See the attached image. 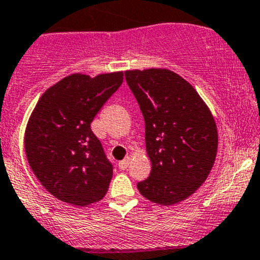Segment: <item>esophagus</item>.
I'll use <instances>...</instances> for the list:
<instances>
[{
    "label": "esophagus",
    "mask_w": 260,
    "mask_h": 260,
    "mask_svg": "<svg viewBox=\"0 0 260 260\" xmlns=\"http://www.w3.org/2000/svg\"><path fill=\"white\" fill-rule=\"evenodd\" d=\"M129 163H131V158L129 156H127V158L123 159L121 162H119V168H120V170H125V168L129 166Z\"/></svg>",
    "instance_id": "esophagus-1"
}]
</instances>
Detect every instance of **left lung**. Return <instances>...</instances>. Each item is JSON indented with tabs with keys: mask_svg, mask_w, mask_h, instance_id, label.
<instances>
[{
	"mask_svg": "<svg viewBox=\"0 0 260 260\" xmlns=\"http://www.w3.org/2000/svg\"><path fill=\"white\" fill-rule=\"evenodd\" d=\"M125 80L145 120L150 176L137 184L146 200L171 206L190 197L217 153L211 111L193 86L167 69L128 70Z\"/></svg>",
	"mask_w": 260,
	"mask_h": 260,
	"instance_id": "8db88e82",
	"label": "left lung"
}]
</instances>
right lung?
I'll return each mask as SVG.
<instances>
[{
  "label": "right lung",
  "mask_w": 260,
  "mask_h": 260,
  "mask_svg": "<svg viewBox=\"0 0 260 260\" xmlns=\"http://www.w3.org/2000/svg\"><path fill=\"white\" fill-rule=\"evenodd\" d=\"M121 83V71L95 78L72 74L46 89L29 116L28 163L41 185L62 202L88 206L109 189L113 165L90 123Z\"/></svg>",
  "instance_id": "obj_1"
}]
</instances>
